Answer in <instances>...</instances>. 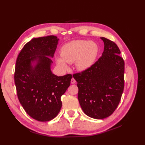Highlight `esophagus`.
I'll list each match as a JSON object with an SVG mask.
<instances>
[{
	"instance_id": "esophagus-1",
	"label": "esophagus",
	"mask_w": 145,
	"mask_h": 145,
	"mask_svg": "<svg viewBox=\"0 0 145 145\" xmlns=\"http://www.w3.org/2000/svg\"><path fill=\"white\" fill-rule=\"evenodd\" d=\"M71 83H72V84H74V83H76V80L74 79V78H72V79H71Z\"/></svg>"
}]
</instances>
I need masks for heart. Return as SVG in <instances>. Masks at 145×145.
Instances as JSON below:
<instances>
[{"label":"heart","instance_id":"heart-1","mask_svg":"<svg viewBox=\"0 0 145 145\" xmlns=\"http://www.w3.org/2000/svg\"><path fill=\"white\" fill-rule=\"evenodd\" d=\"M99 52L97 45L94 42L85 40H73L65 44L61 48L62 59L57 58V62L62 68H67L66 62H75L76 68L83 71L89 68L94 62Z\"/></svg>","mask_w":145,"mask_h":145}]
</instances>
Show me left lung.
I'll list each match as a JSON object with an SVG mask.
<instances>
[{"label": "left lung", "instance_id": "1", "mask_svg": "<svg viewBox=\"0 0 145 145\" xmlns=\"http://www.w3.org/2000/svg\"><path fill=\"white\" fill-rule=\"evenodd\" d=\"M100 38L105 45L102 56L89 68L73 74L82 110L96 119L106 118L114 112L125 84V62L119 48L109 39Z\"/></svg>", "mask_w": 145, "mask_h": 145}]
</instances>
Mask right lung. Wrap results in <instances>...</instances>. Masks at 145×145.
<instances>
[{"mask_svg":"<svg viewBox=\"0 0 145 145\" xmlns=\"http://www.w3.org/2000/svg\"><path fill=\"white\" fill-rule=\"evenodd\" d=\"M59 39L54 36L34 38L26 43L17 58L14 83L17 97L25 111L34 119L48 121L60 111L61 97L72 76H57L51 71ZM36 61L33 67L31 62Z\"/></svg>","mask_w":145,"mask_h":145,"instance_id":"right-lung-1","label":"right lung"}]
</instances>
